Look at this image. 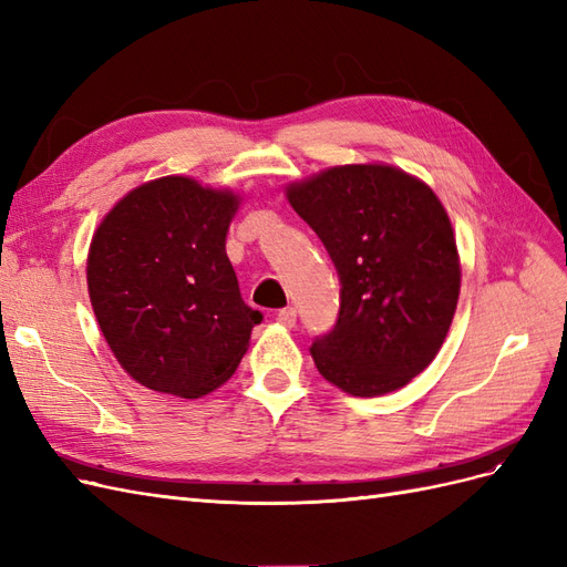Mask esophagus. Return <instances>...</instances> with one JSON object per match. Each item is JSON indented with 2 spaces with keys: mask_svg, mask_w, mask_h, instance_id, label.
Returning <instances> with one entry per match:
<instances>
[{
  "mask_svg": "<svg viewBox=\"0 0 567 567\" xmlns=\"http://www.w3.org/2000/svg\"><path fill=\"white\" fill-rule=\"evenodd\" d=\"M296 317H298V312H296V307H281V310L277 312V319H279V323H284V326H296Z\"/></svg>",
  "mask_w": 567,
  "mask_h": 567,
  "instance_id": "obj_1",
  "label": "esophagus"
}]
</instances>
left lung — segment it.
Segmentation results:
<instances>
[{
	"label": "left lung",
	"instance_id": "1",
	"mask_svg": "<svg viewBox=\"0 0 567 567\" xmlns=\"http://www.w3.org/2000/svg\"><path fill=\"white\" fill-rule=\"evenodd\" d=\"M333 260L340 307L312 340L326 381L357 398L406 385L433 362L456 310L461 269L437 196L388 165H346L288 188Z\"/></svg>",
	"mask_w": 567,
	"mask_h": 567
}]
</instances>
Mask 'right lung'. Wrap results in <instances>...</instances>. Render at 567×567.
<instances>
[{"mask_svg":"<svg viewBox=\"0 0 567 567\" xmlns=\"http://www.w3.org/2000/svg\"><path fill=\"white\" fill-rule=\"evenodd\" d=\"M238 200L188 177L134 188L92 238L87 286L123 369L196 400L231 379L262 312L241 298L225 244Z\"/></svg>","mask_w":567,"mask_h":567,"instance_id":"add662e5","label":"right lung"}]
</instances>
